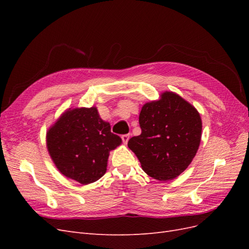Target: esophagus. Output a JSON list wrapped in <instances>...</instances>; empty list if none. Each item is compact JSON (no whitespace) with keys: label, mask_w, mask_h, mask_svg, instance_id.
<instances>
[{"label":"esophagus","mask_w":249,"mask_h":249,"mask_svg":"<svg viewBox=\"0 0 249 249\" xmlns=\"http://www.w3.org/2000/svg\"><path fill=\"white\" fill-rule=\"evenodd\" d=\"M129 138H130V135L129 134H124L122 136V139H123V142L124 143V144H126L127 141H129Z\"/></svg>","instance_id":"esophagus-1"}]
</instances>
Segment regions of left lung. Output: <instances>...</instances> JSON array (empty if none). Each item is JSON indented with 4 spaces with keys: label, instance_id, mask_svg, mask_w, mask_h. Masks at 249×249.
Segmentation results:
<instances>
[{
    "label": "left lung",
    "instance_id": "obj_1",
    "mask_svg": "<svg viewBox=\"0 0 249 249\" xmlns=\"http://www.w3.org/2000/svg\"><path fill=\"white\" fill-rule=\"evenodd\" d=\"M141 134L127 146L149 177L169 180L192 162L200 143L201 119L192 105L173 92L146 103L139 115Z\"/></svg>",
    "mask_w": 249,
    "mask_h": 249
}]
</instances>
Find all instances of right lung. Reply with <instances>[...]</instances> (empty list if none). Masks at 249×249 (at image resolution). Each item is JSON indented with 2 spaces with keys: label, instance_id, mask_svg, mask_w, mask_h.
<instances>
[{
  "label": "right lung",
  "instance_id": "obj_1",
  "mask_svg": "<svg viewBox=\"0 0 249 249\" xmlns=\"http://www.w3.org/2000/svg\"><path fill=\"white\" fill-rule=\"evenodd\" d=\"M120 143L95 107L66 111L47 133L48 150L58 170L83 185L105 175L110 150Z\"/></svg>",
  "mask_w": 249,
  "mask_h": 249
}]
</instances>
